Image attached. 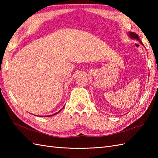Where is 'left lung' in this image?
<instances>
[{"instance_id": "8db88e82", "label": "left lung", "mask_w": 158, "mask_h": 158, "mask_svg": "<svg viewBox=\"0 0 158 158\" xmlns=\"http://www.w3.org/2000/svg\"><path fill=\"white\" fill-rule=\"evenodd\" d=\"M129 36L131 38V39H136V40H138V41L141 43L142 45H143V43L141 42V41H140V39H139V35H137V34H136L135 32H129Z\"/></svg>"}]
</instances>
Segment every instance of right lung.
Here are the masks:
<instances>
[{
    "label": "right lung",
    "mask_w": 158,
    "mask_h": 158,
    "mask_svg": "<svg viewBox=\"0 0 158 158\" xmlns=\"http://www.w3.org/2000/svg\"><path fill=\"white\" fill-rule=\"evenodd\" d=\"M63 108H64V107H63ZM63 108H62V109H63ZM59 112H60V111H58V113H56L55 114H53V115H56V114H58ZM52 115H48V117H49V116H52ZM45 117H47V116H45Z\"/></svg>",
    "instance_id": "right-lung-1"
}]
</instances>
